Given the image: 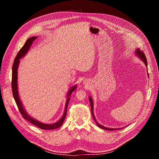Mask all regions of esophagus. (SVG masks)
Returning <instances> with one entry per match:
<instances>
[{
  "label": "esophagus",
  "instance_id": "34e87169",
  "mask_svg": "<svg viewBox=\"0 0 159 159\" xmlns=\"http://www.w3.org/2000/svg\"><path fill=\"white\" fill-rule=\"evenodd\" d=\"M84 85H86V84H88L87 83H86V81H84Z\"/></svg>",
  "mask_w": 159,
  "mask_h": 159
}]
</instances>
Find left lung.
I'll list each match as a JSON object with an SVG mask.
<instances>
[{"instance_id":"left-lung-1","label":"left lung","mask_w":159,"mask_h":159,"mask_svg":"<svg viewBox=\"0 0 159 159\" xmlns=\"http://www.w3.org/2000/svg\"><path fill=\"white\" fill-rule=\"evenodd\" d=\"M134 54H135V56H137V57H138L139 59H140L141 61H143V63L145 64V65L146 66V67L147 68V58H146V56L145 55V54L144 53L140 50V49L139 48H137L135 50V52H134ZM148 76V74H147ZM89 102H90V105H91V114H92V116H93V118L94 119L95 122L96 123V124H97V125L102 129H105V130H107V131H115V130H119V129H121L123 128H108V127H104L102 125L99 124L98 122H97V121H96V119L95 117V115L93 114V99L92 98H91L90 96H89Z\"/></svg>"}]
</instances>
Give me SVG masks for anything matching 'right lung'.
<instances>
[{"label":"right lung","instance_id":"1","mask_svg":"<svg viewBox=\"0 0 159 159\" xmlns=\"http://www.w3.org/2000/svg\"><path fill=\"white\" fill-rule=\"evenodd\" d=\"M38 36H33L26 40L25 42V45L22 46L20 50L18 52V54L16 56V58L14 60V63L12 66V94H13V97L14 98V100H15L16 103L18 106V108L20 111V113L22 114V117L24 119H25L27 120L28 121H29L30 123H32L33 125H34L35 126L39 127L42 129H45V130H51V129H55L59 128L61 126V125L63 124L64 119L66 118V114H67V108H68V105L69 103V100L70 99V96L72 93L74 91H75L77 89V87L78 85H74L70 88L68 90V93H67L66 95V105H65V109H64V113L62 115V117L61 119L57 121L56 123H51V124H48V123H42L39 121H38L37 119H34V117H31L30 115L27 113L26 109H25V107L21 102L20 96H19V93H18V66L19 64H20V60L22 57H25L26 54L28 53V52L29 51L30 48L32 46V43L34 42Z\"/></svg>","mask_w":159,"mask_h":159}]
</instances>
